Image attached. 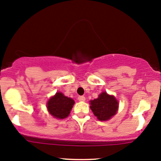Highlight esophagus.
I'll list each match as a JSON object with an SVG mask.
<instances>
[{"label": "esophagus", "instance_id": "34e87169", "mask_svg": "<svg viewBox=\"0 0 161 161\" xmlns=\"http://www.w3.org/2000/svg\"><path fill=\"white\" fill-rule=\"evenodd\" d=\"M78 99H79V101H86V97L84 96H79V97H78Z\"/></svg>", "mask_w": 161, "mask_h": 161}]
</instances>
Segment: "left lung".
Masks as SVG:
<instances>
[{"label": "left lung", "instance_id": "1", "mask_svg": "<svg viewBox=\"0 0 161 161\" xmlns=\"http://www.w3.org/2000/svg\"><path fill=\"white\" fill-rule=\"evenodd\" d=\"M90 108L100 121H106L112 118L118 111L119 103L112 95L102 92L97 98L90 101Z\"/></svg>", "mask_w": 161, "mask_h": 161}]
</instances>
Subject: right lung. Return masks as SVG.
I'll list each match as a JSON object with an SVG mask.
<instances>
[{"instance_id":"obj_1","label":"right lung","mask_w":161,"mask_h":161,"mask_svg":"<svg viewBox=\"0 0 161 161\" xmlns=\"http://www.w3.org/2000/svg\"><path fill=\"white\" fill-rule=\"evenodd\" d=\"M75 101L72 98L58 92L47 102V109L51 115L57 119H64L69 115Z\"/></svg>"}]
</instances>
